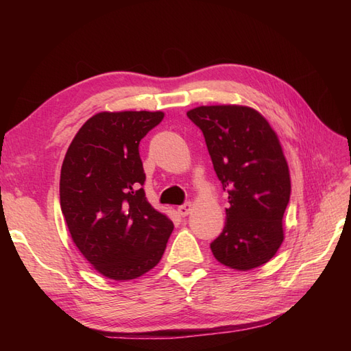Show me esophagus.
<instances>
[{"label": "esophagus", "instance_id": "1", "mask_svg": "<svg viewBox=\"0 0 351 351\" xmlns=\"http://www.w3.org/2000/svg\"><path fill=\"white\" fill-rule=\"evenodd\" d=\"M191 211H193V204L191 202H187V204H184L181 206H178V213H180L182 217L189 215Z\"/></svg>", "mask_w": 351, "mask_h": 351}]
</instances>
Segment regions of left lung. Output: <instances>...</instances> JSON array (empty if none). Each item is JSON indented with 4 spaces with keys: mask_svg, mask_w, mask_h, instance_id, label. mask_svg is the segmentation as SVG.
<instances>
[{
    "mask_svg": "<svg viewBox=\"0 0 351 351\" xmlns=\"http://www.w3.org/2000/svg\"><path fill=\"white\" fill-rule=\"evenodd\" d=\"M187 116L204 132L213 166L228 191L223 232L211 243L220 264L247 271L268 263L283 241V214L291 195L280 140L252 107L200 106Z\"/></svg>",
    "mask_w": 351,
    "mask_h": 351,
    "instance_id": "obj_1",
    "label": "left lung"
}]
</instances>
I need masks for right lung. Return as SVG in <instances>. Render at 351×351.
<instances>
[{
    "label": "right lung",
    "instance_id": "obj_1",
    "mask_svg": "<svg viewBox=\"0 0 351 351\" xmlns=\"http://www.w3.org/2000/svg\"><path fill=\"white\" fill-rule=\"evenodd\" d=\"M162 111H101L64 155L60 205L77 245L96 271L131 280L160 263L173 223L147 202L138 143Z\"/></svg>",
    "mask_w": 351,
    "mask_h": 351
}]
</instances>
